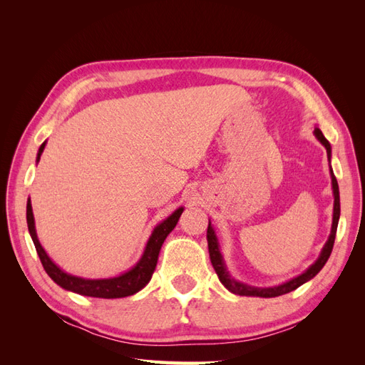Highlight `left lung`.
<instances>
[{
	"instance_id": "8db88e82",
	"label": "left lung",
	"mask_w": 365,
	"mask_h": 365,
	"mask_svg": "<svg viewBox=\"0 0 365 365\" xmlns=\"http://www.w3.org/2000/svg\"><path fill=\"white\" fill-rule=\"evenodd\" d=\"M314 134L318 138V141L322 143V145L326 148L327 150V157L330 161V155H332V149H330V143L324 138L323 132L319 130L318 128L314 129ZM330 178H332V190H334V219H332V230H330V236L326 242V245L322 250V254H319V257L315 260L314 264H311L303 274L298 275V277L282 283L279 286H272V288H254V286L245 284V283H240L237 280H235L231 277L230 272L227 271V267L224 263L222 259V254L219 251V242L217 237L215 235V230L212 222L208 220V228H207V242H208V252H210V260H212L213 268L217 274V277L222 283L225 288L233 292L236 295H247V297H263V298H272V297H279L283 294H288L294 289H297L298 286H302L303 283L309 282L311 279H314L315 275L322 271V268L326 264L327 259L330 257V252H332L334 248V242H335V236H336V228H338V220H339V189H338V181L334 175L332 168H330Z\"/></svg>"
}]
</instances>
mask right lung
<instances>
[{"label":"right lung","instance_id":"add662e5","mask_svg":"<svg viewBox=\"0 0 365 365\" xmlns=\"http://www.w3.org/2000/svg\"><path fill=\"white\" fill-rule=\"evenodd\" d=\"M43 148H46V143H42L41 145L36 161H39ZM182 212L184 208L180 207L178 210H175L168 219H164L161 224H158L155 228H153L152 235L146 244L145 252H143V256L137 262L135 267L130 268L125 274L117 275V277H111V279H82V277H76V275L63 272L58 264L47 256L46 250H43L42 245L39 244L30 200L27 201V225H29V233L31 236L33 244H35V248L43 269H46V272L50 275V279L54 283H58L61 288L76 294H81V295H86V297L121 298V297L134 295L149 283L152 274L157 267L158 254H160L163 242L169 236L170 231L176 227V224H178V219Z\"/></svg>","mask_w":365,"mask_h":365}]
</instances>
